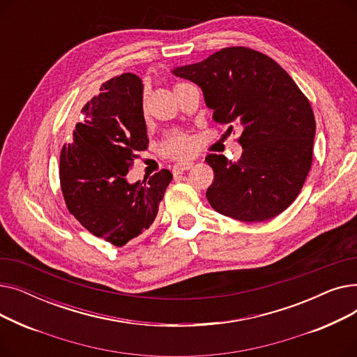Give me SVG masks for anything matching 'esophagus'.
Returning <instances> with one entry per match:
<instances>
[{
  "instance_id": "34e87169",
  "label": "esophagus",
  "mask_w": 357,
  "mask_h": 357,
  "mask_svg": "<svg viewBox=\"0 0 357 357\" xmlns=\"http://www.w3.org/2000/svg\"><path fill=\"white\" fill-rule=\"evenodd\" d=\"M191 167H192L191 162H179V163L174 165L172 172H174V175H179V174H182L185 171H188V169H191Z\"/></svg>"
}]
</instances>
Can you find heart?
<instances>
[{
	"mask_svg": "<svg viewBox=\"0 0 357 357\" xmlns=\"http://www.w3.org/2000/svg\"><path fill=\"white\" fill-rule=\"evenodd\" d=\"M182 84H176L174 86V91ZM162 153L167 158L172 159H186L190 158L194 150H195V142L191 136L181 133V131H175V133H171L166 136V139L160 144Z\"/></svg>",
	"mask_w": 357,
	"mask_h": 357,
	"instance_id": "b5f03b06",
	"label": "heart"
}]
</instances>
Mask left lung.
<instances>
[{
    "label": "left lung",
    "instance_id": "8db88e82",
    "mask_svg": "<svg viewBox=\"0 0 357 357\" xmlns=\"http://www.w3.org/2000/svg\"><path fill=\"white\" fill-rule=\"evenodd\" d=\"M172 72L202 89L214 121L243 128L237 162L215 153L205 158L214 171L207 190L211 207L246 222L287 210L311 169L315 136L312 108L294 79L269 56L243 46Z\"/></svg>",
    "mask_w": 357,
    "mask_h": 357
}]
</instances>
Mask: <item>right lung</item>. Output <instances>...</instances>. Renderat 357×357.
Masks as SVG:
<instances>
[{
	"instance_id": "1",
	"label": "right lung",
	"mask_w": 357,
	"mask_h": 357,
	"mask_svg": "<svg viewBox=\"0 0 357 357\" xmlns=\"http://www.w3.org/2000/svg\"><path fill=\"white\" fill-rule=\"evenodd\" d=\"M82 114L61 150L65 204L89 233L123 248L152 226L172 174L162 169L143 182L126 179L137 152L149 144L137 75L123 73L102 84Z\"/></svg>"
}]
</instances>
